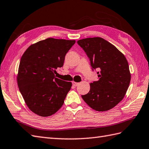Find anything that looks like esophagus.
I'll use <instances>...</instances> for the list:
<instances>
[{
	"label": "esophagus",
	"mask_w": 149,
	"mask_h": 149,
	"mask_svg": "<svg viewBox=\"0 0 149 149\" xmlns=\"http://www.w3.org/2000/svg\"><path fill=\"white\" fill-rule=\"evenodd\" d=\"M79 82H72V84H73L74 86H75V87H76V86H77L79 85Z\"/></svg>",
	"instance_id": "1"
}]
</instances>
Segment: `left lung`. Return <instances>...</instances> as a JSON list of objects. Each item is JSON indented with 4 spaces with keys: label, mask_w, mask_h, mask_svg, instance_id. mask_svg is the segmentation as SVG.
Wrapping results in <instances>:
<instances>
[{
    "label": "left lung",
    "mask_w": 149,
    "mask_h": 149,
    "mask_svg": "<svg viewBox=\"0 0 149 149\" xmlns=\"http://www.w3.org/2000/svg\"><path fill=\"white\" fill-rule=\"evenodd\" d=\"M77 44L86 52L92 68L100 70L99 79L91 83L90 90L82 98L96 111L110 110L124 98L129 87L131 74L126 58L101 37L86 38Z\"/></svg>",
    "instance_id": "obj_1"
}]
</instances>
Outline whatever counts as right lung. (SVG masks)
<instances>
[{"mask_svg": "<svg viewBox=\"0 0 149 149\" xmlns=\"http://www.w3.org/2000/svg\"><path fill=\"white\" fill-rule=\"evenodd\" d=\"M75 40L48 38L33 44L21 58L17 75L19 91L31 111L41 117L56 113L63 105L71 82L55 77Z\"/></svg>", "mask_w": 149, "mask_h": 149, "instance_id": "1", "label": "right lung"}]
</instances>
